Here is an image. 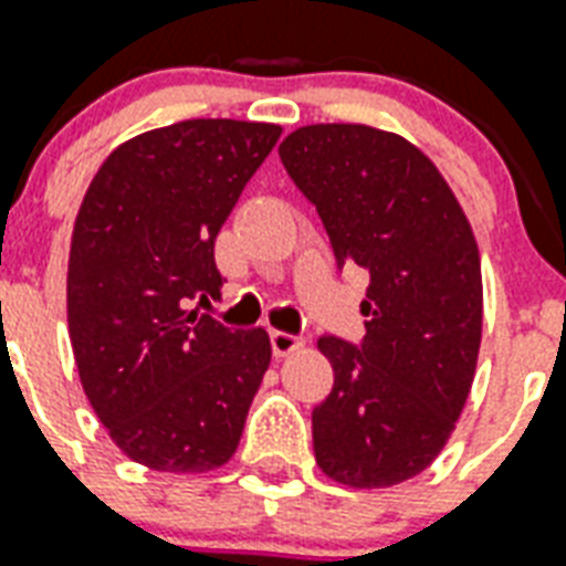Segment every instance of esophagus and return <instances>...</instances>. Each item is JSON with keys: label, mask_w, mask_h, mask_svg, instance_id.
<instances>
[{"label": "esophagus", "mask_w": 566, "mask_h": 566, "mask_svg": "<svg viewBox=\"0 0 566 566\" xmlns=\"http://www.w3.org/2000/svg\"><path fill=\"white\" fill-rule=\"evenodd\" d=\"M270 344H273V353L279 356V359L302 350V338H296V335H291V332H273V335H270Z\"/></svg>", "instance_id": "esophagus-1"}]
</instances>
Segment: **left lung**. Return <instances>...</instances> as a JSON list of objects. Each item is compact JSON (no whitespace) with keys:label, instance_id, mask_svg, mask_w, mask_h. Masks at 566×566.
<instances>
[{"label":"left lung","instance_id":"1","mask_svg":"<svg viewBox=\"0 0 566 566\" xmlns=\"http://www.w3.org/2000/svg\"><path fill=\"white\" fill-rule=\"evenodd\" d=\"M323 219L338 266L368 270L359 347L323 335L335 386L312 412L314 457L353 490L433 463L474 379L484 284L472 226L439 168L398 133L312 124L279 145Z\"/></svg>","mask_w":566,"mask_h":566}]
</instances>
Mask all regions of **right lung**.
<instances>
[{
  "label": "right lung",
  "instance_id": "right-lung-1",
  "mask_svg": "<svg viewBox=\"0 0 566 566\" xmlns=\"http://www.w3.org/2000/svg\"><path fill=\"white\" fill-rule=\"evenodd\" d=\"M279 124L192 118L115 148L73 222L67 329L85 398L136 463L226 465L273 347L192 308L222 287L213 243Z\"/></svg>",
  "mask_w": 566,
  "mask_h": 566
}]
</instances>
